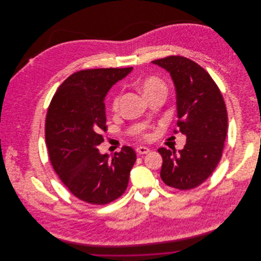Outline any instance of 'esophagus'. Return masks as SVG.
<instances>
[{
    "label": "esophagus",
    "instance_id": "obj_1",
    "mask_svg": "<svg viewBox=\"0 0 261 261\" xmlns=\"http://www.w3.org/2000/svg\"><path fill=\"white\" fill-rule=\"evenodd\" d=\"M149 151H150V149L149 148H147V147L140 146V147L137 148V152L140 153V154H146V153H148Z\"/></svg>",
    "mask_w": 261,
    "mask_h": 261
}]
</instances>
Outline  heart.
Listing matches in <instances>:
<instances>
[{"instance_id": "heart-1", "label": "heart", "mask_w": 261, "mask_h": 261, "mask_svg": "<svg viewBox=\"0 0 261 261\" xmlns=\"http://www.w3.org/2000/svg\"><path fill=\"white\" fill-rule=\"evenodd\" d=\"M141 89L143 90L144 94L146 96H149V94L159 91V90H166V85L162 79L155 76H149L145 78L141 83ZM120 101V94L117 93L114 95L112 99V108L116 110L119 106ZM145 137H149L148 135H145Z\"/></svg>"}]
</instances>
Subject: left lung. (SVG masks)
<instances>
[{
    "label": "left lung",
    "instance_id": "1",
    "mask_svg": "<svg viewBox=\"0 0 261 261\" xmlns=\"http://www.w3.org/2000/svg\"><path fill=\"white\" fill-rule=\"evenodd\" d=\"M173 79L177 96V125L187 137L184 149L160 148L161 178L168 186L190 190L201 185L222 156L228 117L223 96L210 74L182 56L151 61ZM177 133V130H175Z\"/></svg>",
    "mask_w": 261,
    "mask_h": 261
}]
</instances>
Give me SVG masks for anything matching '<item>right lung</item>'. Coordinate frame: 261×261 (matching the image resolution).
<instances>
[{
	"label": "right lung",
	"mask_w": 261,
	"mask_h": 261,
	"mask_svg": "<svg viewBox=\"0 0 261 261\" xmlns=\"http://www.w3.org/2000/svg\"><path fill=\"white\" fill-rule=\"evenodd\" d=\"M133 67L87 69L70 75L49 106L45 140L53 169L78 199L94 205L120 197L137 160L130 147H122L112 160L97 146L107 129L105 98Z\"/></svg>",
	"instance_id": "1"
}]
</instances>
